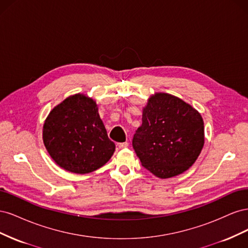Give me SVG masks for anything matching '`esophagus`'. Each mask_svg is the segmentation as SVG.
<instances>
[{
  "mask_svg": "<svg viewBox=\"0 0 248 248\" xmlns=\"http://www.w3.org/2000/svg\"><path fill=\"white\" fill-rule=\"evenodd\" d=\"M118 147H119L120 149H123V148L128 147V142H127V141H125V142H119Z\"/></svg>",
  "mask_w": 248,
  "mask_h": 248,
  "instance_id": "1",
  "label": "esophagus"
}]
</instances>
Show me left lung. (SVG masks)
Wrapping results in <instances>:
<instances>
[{
    "mask_svg": "<svg viewBox=\"0 0 248 248\" xmlns=\"http://www.w3.org/2000/svg\"><path fill=\"white\" fill-rule=\"evenodd\" d=\"M132 146L141 166L156 177L178 176L196 162L204 147V121L190 104L168 93L150 97Z\"/></svg>",
    "mask_w": 248,
    "mask_h": 248,
    "instance_id": "left-lung-1",
    "label": "left lung"
}]
</instances>
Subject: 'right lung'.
<instances>
[{
	"mask_svg": "<svg viewBox=\"0 0 248 248\" xmlns=\"http://www.w3.org/2000/svg\"><path fill=\"white\" fill-rule=\"evenodd\" d=\"M42 136L44 146L58 166L76 174L101 168L116 149L96 102L82 94L69 96L49 112Z\"/></svg>",
	"mask_w": 248,
	"mask_h": 248,
	"instance_id": "right-lung-1",
	"label": "right lung"
}]
</instances>
